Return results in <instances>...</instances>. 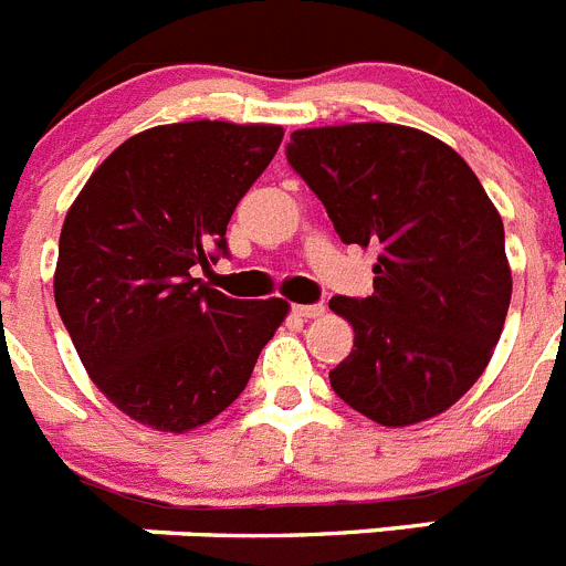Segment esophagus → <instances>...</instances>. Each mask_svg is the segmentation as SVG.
I'll list each match as a JSON object with an SVG mask.
<instances>
[{"label":"esophagus","mask_w":566,"mask_h":566,"mask_svg":"<svg viewBox=\"0 0 566 566\" xmlns=\"http://www.w3.org/2000/svg\"><path fill=\"white\" fill-rule=\"evenodd\" d=\"M323 312H326V306H323V303H312V306H294V314H297V317H306V319L319 317Z\"/></svg>","instance_id":"34e87169"}]
</instances>
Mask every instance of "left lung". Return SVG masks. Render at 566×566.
<instances>
[{"label": "left lung", "mask_w": 566, "mask_h": 566, "mask_svg": "<svg viewBox=\"0 0 566 566\" xmlns=\"http://www.w3.org/2000/svg\"><path fill=\"white\" fill-rule=\"evenodd\" d=\"M286 158L339 240L377 252L374 294L328 303L354 326L334 394L388 428L448 411L488 368L513 292L502 218L473 169L402 124L297 129Z\"/></svg>", "instance_id": "left-lung-1"}]
</instances>
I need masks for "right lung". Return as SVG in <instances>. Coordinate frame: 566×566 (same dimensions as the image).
I'll return each instance as SVG.
<instances>
[{
	"label": "right lung",
	"instance_id": "add662e5",
	"mask_svg": "<svg viewBox=\"0 0 566 566\" xmlns=\"http://www.w3.org/2000/svg\"><path fill=\"white\" fill-rule=\"evenodd\" d=\"M280 142L274 124L144 129L70 207L59 317L90 379L135 422L184 433L227 411L286 317V300H232L192 272L227 258L229 218Z\"/></svg>",
	"mask_w": 566,
	"mask_h": 566
}]
</instances>
